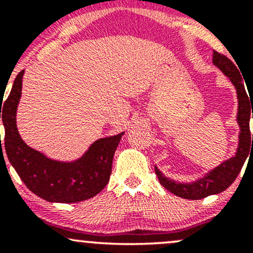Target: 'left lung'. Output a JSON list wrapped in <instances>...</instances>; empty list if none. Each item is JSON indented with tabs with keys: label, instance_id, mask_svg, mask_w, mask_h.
<instances>
[{
	"label": "left lung",
	"instance_id": "left-lung-1",
	"mask_svg": "<svg viewBox=\"0 0 253 253\" xmlns=\"http://www.w3.org/2000/svg\"><path fill=\"white\" fill-rule=\"evenodd\" d=\"M213 64L220 71L229 78L237 91L238 98V112L237 124L239 126V136H238V147L234 156L223 161L217 167L205 173L202 177L193 182H179L171 179L162 172L158 168L155 167L156 175L159 182L165 189H168L173 195L183 197L187 200H200L203 197L221 193L226 190L237 176L239 175L249 153L253 149V134L250 133V118L253 119V100L251 95L248 96V92L244 85V81L237 66L234 65L227 57L214 51ZM249 91V90H248ZM253 113H251V109ZM253 143H251V140Z\"/></svg>",
	"mask_w": 253,
	"mask_h": 253
}]
</instances>
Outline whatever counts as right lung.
<instances>
[{
    "label": "right lung",
    "instance_id": "1",
    "mask_svg": "<svg viewBox=\"0 0 253 253\" xmlns=\"http://www.w3.org/2000/svg\"><path fill=\"white\" fill-rule=\"evenodd\" d=\"M24 74L22 70L16 76L3 106L1 98L0 119L4 126V147L10 164L26 187L46 201L75 203L91 199L109 181L113 157L125 132L97 139L74 161H57L32 149L22 140L16 126Z\"/></svg>",
    "mask_w": 253,
    "mask_h": 253
}]
</instances>
